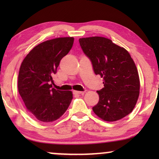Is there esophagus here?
<instances>
[{"mask_svg":"<svg viewBox=\"0 0 159 159\" xmlns=\"http://www.w3.org/2000/svg\"><path fill=\"white\" fill-rule=\"evenodd\" d=\"M73 93L75 95H83L84 93V92H81V91H76V90H75V91H73Z\"/></svg>","mask_w":159,"mask_h":159,"instance_id":"esophagus-1","label":"esophagus"}]
</instances>
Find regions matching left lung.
I'll use <instances>...</instances> for the list:
<instances>
[{
  "mask_svg": "<svg viewBox=\"0 0 159 159\" xmlns=\"http://www.w3.org/2000/svg\"><path fill=\"white\" fill-rule=\"evenodd\" d=\"M90 58L95 75L103 78L104 88L98 90L99 101L93 110L106 121H115L132 111L140 94L138 71L127 50L103 37L79 40Z\"/></svg>",
  "mask_w": 159,
  "mask_h": 159,
  "instance_id": "obj_1",
  "label": "left lung"
}]
</instances>
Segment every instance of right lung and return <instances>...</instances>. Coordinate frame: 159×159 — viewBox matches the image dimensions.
I'll return each mask as SVG.
<instances>
[{"label":"right lung","instance_id":"add662e5","mask_svg":"<svg viewBox=\"0 0 159 159\" xmlns=\"http://www.w3.org/2000/svg\"><path fill=\"white\" fill-rule=\"evenodd\" d=\"M74 38H58L41 43L21 63L18 90L26 108L38 120L51 122L66 112L73 95L71 91L52 88L53 74L61 58L72 48Z\"/></svg>","mask_w":159,"mask_h":159}]
</instances>
